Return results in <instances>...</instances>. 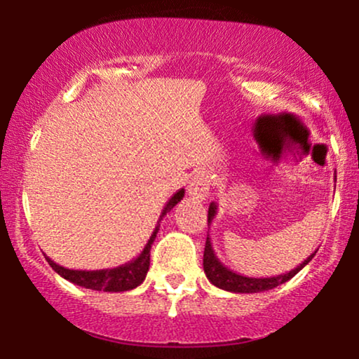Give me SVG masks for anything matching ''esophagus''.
<instances>
[{
  "label": "esophagus",
  "mask_w": 359,
  "mask_h": 359,
  "mask_svg": "<svg viewBox=\"0 0 359 359\" xmlns=\"http://www.w3.org/2000/svg\"><path fill=\"white\" fill-rule=\"evenodd\" d=\"M209 187H211V179L204 172L194 175L191 185H189V196L196 201H205L209 197Z\"/></svg>",
  "instance_id": "34e87169"
}]
</instances>
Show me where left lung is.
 Returning a JSON list of instances; mask_svg holds the SVG:
<instances>
[{
	"instance_id": "8db88e82",
	"label": "left lung",
	"mask_w": 359,
	"mask_h": 359,
	"mask_svg": "<svg viewBox=\"0 0 359 359\" xmlns=\"http://www.w3.org/2000/svg\"><path fill=\"white\" fill-rule=\"evenodd\" d=\"M216 214H217V205L216 203H211L208 211V224H211L214 217H216ZM316 253L317 251H314L311 257L304 259V262L295 266L294 270L285 271V273L282 275H273V277H245V275L236 273V271H233L226 265H222L219 258H217L216 253H214L211 238H209L208 234L203 265H204L205 277H208L209 282H211L212 285H216L217 288H222V290L226 292H233V294H257V292L271 290V288L288 282V280L295 277V275H297L299 271L302 270L312 258H314Z\"/></svg>"
}]
</instances>
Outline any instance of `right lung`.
Instances as JSON below:
<instances>
[{"label":"right lung","instance_id":"add662e5","mask_svg":"<svg viewBox=\"0 0 359 359\" xmlns=\"http://www.w3.org/2000/svg\"><path fill=\"white\" fill-rule=\"evenodd\" d=\"M184 194H185L184 189H179V191L168 199V203L165 204V208H163L162 214H160L158 222H156L150 240L147 241L145 248L142 250V253H140L137 258H133L131 262L125 263V265H119L116 269H104V270H72V269H65V266L62 265H57V263L48 257L45 258H47L48 265H50L62 278L69 280V282L76 283V285L79 287L90 288V290H100V292L101 290L104 292L133 290V288L142 285L143 280L147 277V271L150 269V250L156 238V233H158L160 229V221L163 219V216H167V212L170 211L177 203L182 201Z\"/></svg>","mask_w":359,"mask_h":359}]
</instances>
